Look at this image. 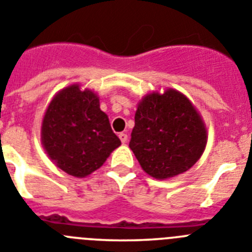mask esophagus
I'll list each match as a JSON object with an SVG mask.
<instances>
[{
    "label": "esophagus",
    "mask_w": 252,
    "mask_h": 252,
    "mask_svg": "<svg viewBox=\"0 0 252 252\" xmlns=\"http://www.w3.org/2000/svg\"><path fill=\"white\" fill-rule=\"evenodd\" d=\"M119 138H121V140H122V143H126V140H128V135L126 134V133H121V134H119Z\"/></svg>",
    "instance_id": "1"
}]
</instances>
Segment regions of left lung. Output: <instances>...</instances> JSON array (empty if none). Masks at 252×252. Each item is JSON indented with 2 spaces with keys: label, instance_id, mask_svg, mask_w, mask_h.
Here are the masks:
<instances>
[{
  "label": "left lung",
  "instance_id": "left-lung-1",
  "mask_svg": "<svg viewBox=\"0 0 252 252\" xmlns=\"http://www.w3.org/2000/svg\"><path fill=\"white\" fill-rule=\"evenodd\" d=\"M129 147L147 174L168 180L201 158L207 129L191 100L178 90L149 93L139 101Z\"/></svg>",
  "mask_w": 252,
  "mask_h": 252
}]
</instances>
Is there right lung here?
Wrapping results in <instances>:
<instances>
[{"instance_id": "1", "label": "right lung", "mask_w": 252, "mask_h": 252, "mask_svg": "<svg viewBox=\"0 0 252 252\" xmlns=\"http://www.w3.org/2000/svg\"><path fill=\"white\" fill-rule=\"evenodd\" d=\"M41 143L47 156L67 174L83 178L104 164L121 139L100 109L93 90L72 84L50 101L41 124Z\"/></svg>"}]
</instances>
